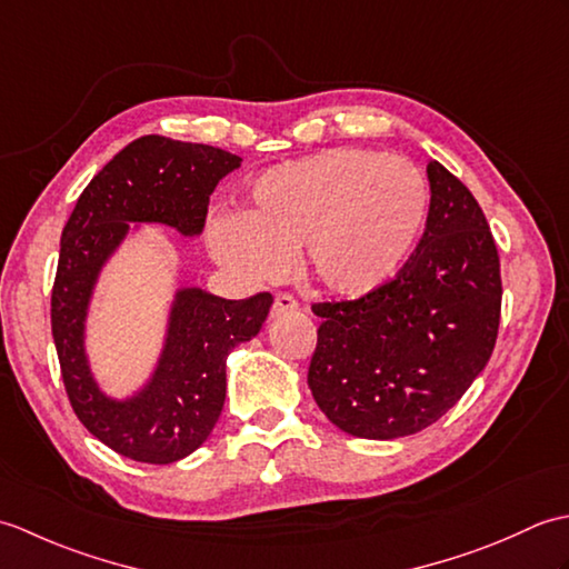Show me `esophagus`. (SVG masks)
Listing matches in <instances>:
<instances>
[{
  "mask_svg": "<svg viewBox=\"0 0 569 569\" xmlns=\"http://www.w3.org/2000/svg\"><path fill=\"white\" fill-rule=\"evenodd\" d=\"M296 310H298V300L291 293H278L273 298V308H271L273 318L283 316V312H296Z\"/></svg>",
  "mask_w": 569,
  "mask_h": 569,
  "instance_id": "34e87169",
  "label": "esophagus"
}]
</instances>
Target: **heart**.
Instances as JSON below:
<instances>
[{
	"label": "heart",
	"instance_id": "1",
	"mask_svg": "<svg viewBox=\"0 0 569 569\" xmlns=\"http://www.w3.org/2000/svg\"><path fill=\"white\" fill-rule=\"evenodd\" d=\"M418 168L367 149H328L266 171L249 212L212 217L214 261L239 281H278L303 249L325 293L365 298L391 283L416 249L428 217Z\"/></svg>",
	"mask_w": 569,
	"mask_h": 569
}]
</instances>
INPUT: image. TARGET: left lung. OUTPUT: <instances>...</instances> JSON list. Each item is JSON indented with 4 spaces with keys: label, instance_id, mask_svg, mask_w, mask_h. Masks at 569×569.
Listing matches in <instances>:
<instances>
[{
    "label": "left lung",
    "instance_id": "8db88e82",
    "mask_svg": "<svg viewBox=\"0 0 569 569\" xmlns=\"http://www.w3.org/2000/svg\"><path fill=\"white\" fill-rule=\"evenodd\" d=\"M420 244L391 283L357 300L316 303L322 318L308 386L337 428L367 440L432 426L493 352L501 269L487 217L462 180L428 163Z\"/></svg>",
    "mask_w": 569,
    "mask_h": 569
}]
</instances>
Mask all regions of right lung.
Returning <instances> with one entry per match:
<instances>
[{
  "label": "right lung",
  "mask_w": 569,
  "mask_h": 569,
  "mask_svg": "<svg viewBox=\"0 0 569 569\" xmlns=\"http://www.w3.org/2000/svg\"><path fill=\"white\" fill-rule=\"evenodd\" d=\"M239 166V156L204 143L141 137L90 180L63 227L51 330L66 393L94 438L137 462L171 465L208 440L224 406L227 355L259 335L273 296L224 300L202 288H180L151 379L117 401L94 381L84 355L94 283L129 234V222L200 234L212 190Z\"/></svg>",
  "instance_id": "right-lung-1"
}]
</instances>
